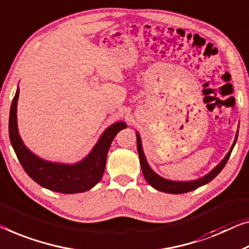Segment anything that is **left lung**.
Listing matches in <instances>:
<instances>
[{"mask_svg": "<svg viewBox=\"0 0 249 249\" xmlns=\"http://www.w3.org/2000/svg\"><path fill=\"white\" fill-rule=\"evenodd\" d=\"M237 136H238V131H237V133H236L235 141H233L231 150H229L228 153L226 154V157L222 159V161L219 163V164L214 166V168L211 170L209 173H207L206 176L199 178V179L191 180V181H174V180L165 179V178L159 176L157 172H154L153 170L151 169V166L148 165V163H147L145 154H144L141 136L139 134V132H136L137 152H139L140 163H141V168H142L143 176H144V178H145V180L147 181L148 184L152 185L154 189H157V190L162 191V192H166V194L179 195V194H185V192L196 190V189L201 187V185H205L206 183L210 182V181L214 179V178H216L218 174L220 173L221 170L224 169V166L226 165V163H227L229 157H231L232 148H233V146H235Z\"/></svg>", "mask_w": 249, "mask_h": 249, "instance_id": "1", "label": "left lung"}]
</instances>
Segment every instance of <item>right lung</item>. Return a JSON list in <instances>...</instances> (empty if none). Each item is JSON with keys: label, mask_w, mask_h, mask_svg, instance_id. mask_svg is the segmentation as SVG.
I'll use <instances>...</instances> for the list:
<instances>
[{"label": "right lung", "mask_w": 249, "mask_h": 249, "mask_svg": "<svg viewBox=\"0 0 249 249\" xmlns=\"http://www.w3.org/2000/svg\"><path fill=\"white\" fill-rule=\"evenodd\" d=\"M18 87L10 109L9 135L13 150L28 176L41 187L60 194H79L94 188L105 171L107 153L114 137L121 129L127 127L125 122L120 121L108 126L83 160L71 164L47 161L30 151L18 134Z\"/></svg>", "instance_id": "1"}]
</instances>
